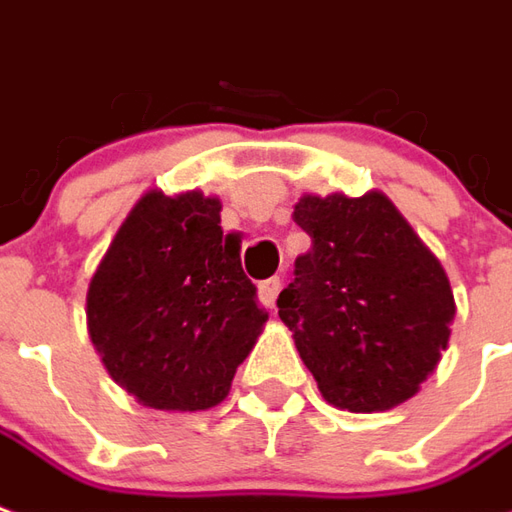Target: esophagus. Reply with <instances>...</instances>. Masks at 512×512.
Listing matches in <instances>:
<instances>
[{
    "label": "esophagus",
    "instance_id": "esophagus-1",
    "mask_svg": "<svg viewBox=\"0 0 512 512\" xmlns=\"http://www.w3.org/2000/svg\"><path fill=\"white\" fill-rule=\"evenodd\" d=\"M280 288H282L280 277H271V280L260 282V299H263V305L274 307L277 296H280Z\"/></svg>",
    "mask_w": 512,
    "mask_h": 512
}]
</instances>
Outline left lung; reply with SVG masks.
Wrapping results in <instances>:
<instances>
[{
	"mask_svg": "<svg viewBox=\"0 0 512 512\" xmlns=\"http://www.w3.org/2000/svg\"><path fill=\"white\" fill-rule=\"evenodd\" d=\"M293 221L310 235L277 307L330 405L380 413L416 396L449 343L455 296L391 199L305 194Z\"/></svg>",
	"mask_w": 512,
	"mask_h": 512,
	"instance_id": "1",
	"label": "left lung"
}]
</instances>
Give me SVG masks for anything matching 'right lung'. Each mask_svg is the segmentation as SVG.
<instances>
[{"label":"right lung","instance_id":"add662e5","mask_svg":"<svg viewBox=\"0 0 512 512\" xmlns=\"http://www.w3.org/2000/svg\"><path fill=\"white\" fill-rule=\"evenodd\" d=\"M85 302L113 382L169 413L224 402L268 321L241 268V238L221 230L219 196L202 191L149 188L121 221Z\"/></svg>","mask_w":512,"mask_h":512}]
</instances>
